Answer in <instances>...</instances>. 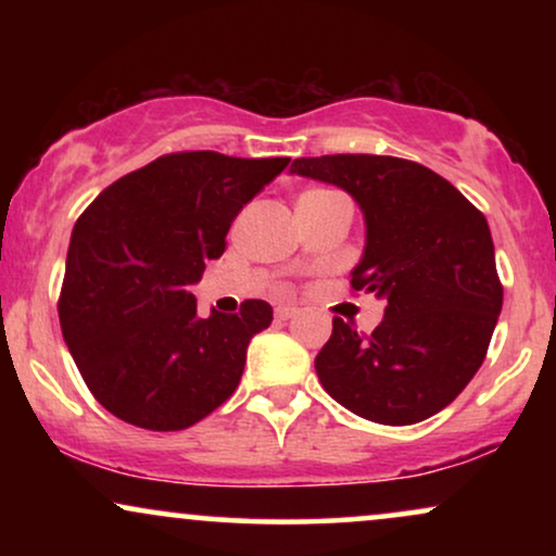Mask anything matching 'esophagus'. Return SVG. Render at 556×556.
I'll use <instances>...</instances> for the list:
<instances>
[{
  "instance_id": "esophagus-1",
  "label": "esophagus",
  "mask_w": 556,
  "mask_h": 556,
  "mask_svg": "<svg viewBox=\"0 0 556 556\" xmlns=\"http://www.w3.org/2000/svg\"><path fill=\"white\" fill-rule=\"evenodd\" d=\"M274 316H277L279 321H290V318L298 316V308L295 305H277V308H274Z\"/></svg>"
}]
</instances>
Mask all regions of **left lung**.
<instances>
[{"label":"left lung","mask_w":556,"mask_h":556,"mask_svg":"<svg viewBox=\"0 0 556 556\" xmlns=\"http://www.w3.org/2000/svg\"><path fill=\"white\" fill-rule=\"evenodd\" d=\"M290 172L358 201L366 248L350 285L387 300L371 334L331 321L316 355L318 381L374 424L437 416L481 368L502 311L486 216L442 175L407 159L334 154L295 159Z\"/></svg>","instance_id":"1"}]
</instances>
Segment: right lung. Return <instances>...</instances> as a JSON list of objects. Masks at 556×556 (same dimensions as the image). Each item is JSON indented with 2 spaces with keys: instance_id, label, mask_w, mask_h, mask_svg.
I'll list each match as a JSON object with an SVG mask.
<instances>
[{
  "instance_id": "add662e5",
  "label": "right lung",
  "mask_w": 556,
  "mask_h": 556,
  "mask_svg": "<svg viewBox=\"0 0 556 556\" xmlns=\"http://www.w3.org/2000/svg\"><path fill=\"white\" fill-rule=\"evenodd\" d=\"M290 159L164 154L119 177L75 222L60 324L88 389L112 416L180 431L232 397L266 300L198 316L190 285L219 258L240 208Z\"/></svg>"
}]
</instances>
